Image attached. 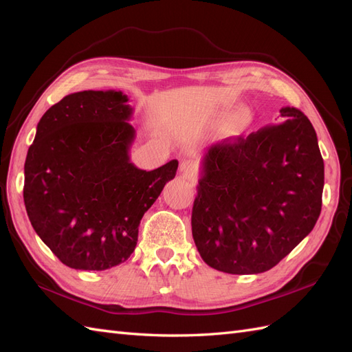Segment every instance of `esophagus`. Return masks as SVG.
<instances>
[{"instance_id": "obj_1", "label": "esophagus", "mask_w": 352, "mask_h": 352, "mask_svg": "<svg viewBox=\"0 0 352 352\" xmlns=\"http://www.w3.org/2000/svg\"><path fill=\"white\" fill-rule=\"evenodd\" d=\"M179 172H180V175H182L184 177L192 180L197 176V173H198V166H197V163L194 162V160H184V162L180 163Z\"/></svg>"}]
</instances>
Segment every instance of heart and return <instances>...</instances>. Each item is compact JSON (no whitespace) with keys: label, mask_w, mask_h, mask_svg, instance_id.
<instances>
[{"label":"heart","mask_w":352,"mask_h":352,"mask_svg":"<svg viewBox=\"0 0 352 352\" xmlns=\"http://www.w3.org/2000/svg\"><path fill=\"white\" fill-rule=\"evenodd\" d=\"M252 122V114L248 107H239L230 116L225 126L226 136H238L248 129Z\"/></svg>","instance_id":"obj_1"}]
</instances>
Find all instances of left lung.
Wrapping results in <instances>:
<instances>
[{
	"mask_svg": "<svg viewBox=\"0 0 352 352\" xmlns=\"http://www.w3.org/2000/svg\"><path fill=\"white\" fill-rule=\"evenodd\" d=\"M279 122L211 145L202 158L192 236L219 272L270 270L320 216L324 164L314 127L294 107Z\"/></svg>",
	"mask_w": 352,
	"mask_h": 352,
	"instance_id": "left-lung-1",
	"label": "left lung"
}]
</instances>
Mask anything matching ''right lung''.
Returning <instances> with one entry per match:
<instances>
[{
	"label": "right lung",
	"mask_w": 352,
	"mask_h": 352,
	"mask_svg": "<svg viewBox=\"0 0 352 352\" xmlns=\"http://www.w3.org/2000/svg\"><path fill=\"white\" fill-rule=\"evenodd\" d=\"M122 91L74 92L41 117L25 162L32 228L76 270H107L135 251L138 228L177 160L151 172L129 157L133 109Z\"/></svg>",
	"instance_id": "add662e5"
}]
</instances>
